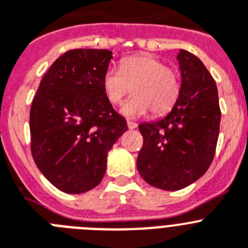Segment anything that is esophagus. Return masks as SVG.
<instances>
[{
    "mask_svg": "<svg viewBox=\"0 0 248 248\" xmlns=\"http://www.w3.org/2000/svg\"><path fill=\"white\" fill-rule=\"evenodd\" d=\"M127 126L130 130H135L137 127V124L136 122H132V121H127Z\"/></svg>",
    "mask_w": 248,
    "mask_h": 248,
    "instance_id": "34e87169",
    "label": "esophagus"
}]
</instances>
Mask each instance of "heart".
I'll return each mask as SVG.
<instances>
[{"label": "heart", "instance_id": "b5f03b06", "mask_svg": "<svg viewBox=\"0 0 248 248\" xmlns=\"http://www.w3.org/2000/svg\"><path fill=\"white\" fill-rule=\"evenodd\" d=\"M102 85L113 105H118L132 88L134 95L121 107V113L127 118L142 117L151 109L155 114L165 113L174 106L180 91L176 73L153 55L126 58L120 69L108 68Z\"/></svg>", "mask_w": 248, "mask_h": 248}]
</instances>
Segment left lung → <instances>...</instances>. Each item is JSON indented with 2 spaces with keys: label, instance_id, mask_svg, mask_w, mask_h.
Instances as JSON below:
<instances>
[{
  "label": "left lung",
  "instance_id": "8db88e82",
  "mask_svg": "<svg viewBox=\"0 0 248 248\" xmlns=\"http://www.w3.org/2000/svg\"><path fill=\"white\" fill-rule=\"evenodd\" d=\"M182 84L165 117L142 122L137 170L147 184L180 190L205 174L216 153L220 109L214 79L202 60L186 50L176 55Z\"/></svg>",
  "mask_w": 248,
  "mask_h": 248
}]
</instances>
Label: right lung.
I'll return each mask as SVG.
<instances>
[{
  "label": "right lung",
  "mask_w": 248,
  "mask_h": 248,
  "mask_svg": "<svg viewBox=\"0 0 248 248\" xmlns=\"http://www.w3.org/2000/svg\"><path fill=\"white\" fill-rule=\"evenodd\" d=\"M111 58L106 49L66 51L50 66L32 101V157L41 174L68 194L102 182L108 151L127 131L102 85Z\"/></svg>",
  "instance_id": "right-lung-1"
}]
</instances>
